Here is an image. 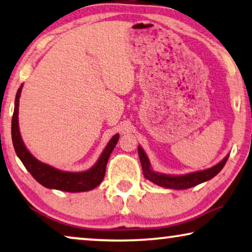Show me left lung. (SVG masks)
<instances>
[{"label":"left lung","instance_id":"obj_1","mask_svg":"<svg viewBox=\"0 0 252 252\" xmlns=\"http://www.w3.org/2000/svg\"><path fill=\"white\" fill-rule=\"evenodd\" d=\"M138 156H140L144 176L147 177L149 181L153 182V183L159 185V187L175 189H189L195 187V185L202 183V182L209 181L210 178L216 176V175L223 169V167L225 166V163L227 161L228 158V156L225 157V158L221 160L220 163H217L216 166L211 167L209 169L198 171V173H191L188 175H183V176H167V175L153 173L150 169V163H149L147 156H145L144 151L142 150L140 147H138Z\"/></svg>","mask_w":252,"mask_h":252}]
</instances>
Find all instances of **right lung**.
Masks as SVG:
<instances>
[{"mask_svg": "<svg viewBox=\"0 0 252 252\" xmlns=\"http://www.w3.org/2000/svg\"><path fill=\"white\" fill-rule=\"evenodd\" d=\"M21 87H23V85L18 90L16 102H14L12 124H11V135H12L14 151L19 157L21 162L24 163V166L26 167V169L38 183L49 189H57L65 192H84L96 188L103 180L108 159L116 144H117L119 134H116L111 138L107 147H105L104 151L102 152L99 161L90 170L83 171V173H67V171L54 169L53 167L42 163L34 158L25 147L23 140H21L19 127H18V107H19Z\"/></svg>", "mask_w": 252, "mask_h": 252, "instance_id": "right-lung-1", "label": "right lung"}]
</instances>
